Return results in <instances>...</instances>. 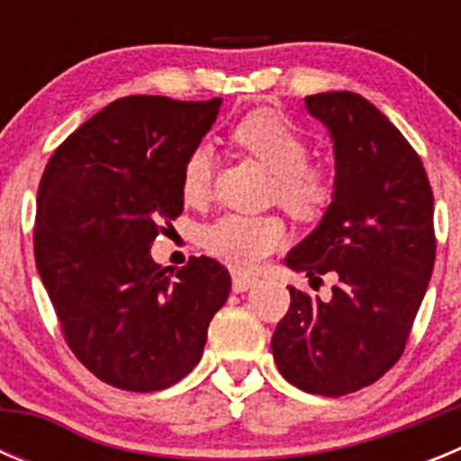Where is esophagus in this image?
I'll use <instances>...</instances> for the list:
<instances>
[{
	"mask_svg": "<svg viewBox=\"0 0 461 461\" xmlns=\"http://www.w3.org/2000/svg\"><path fill=\"white\" fill-rule=\"evenodd\" d=\"M256 276L251 275H242V272H233V291L235 293H244V291H249L251 286L256 284Z\"/></svg>",
	"mask_w": 461,
	"mask_h": 461,
	"instance_id": "obj_1",
	"label": "esophagus"
}]
</instances>
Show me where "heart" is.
<instances>
[{
    "label": "heart",
    "mask_w": 461,
    "mask_h": 461,
    "mask_svg": "<svg viewBox=\"0 0 461 461\" xmlns=\"http://www.w3.org/2000/svg\"><path fill=\"white\" fill-rule=\"evenodd\" d=\"M233 140L272 173L270 195L297 217H316L335 195V173L321 161H309V140L295 124L272 110H258L238 122ZM214 177V152L195 145L182 168V195L203 203ZM286 242V223L276 214L226 212L201 230L207 254L228 266L251 270Z\"/></svg>",
    "instance_id": "obj_1"
}]
</instances>
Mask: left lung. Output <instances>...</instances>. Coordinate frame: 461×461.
Here are the masks:
<instances>
[{
  "mask_svg": "<svg viewBox=\"0 0 461 461\" xmlns=\"http://www.w3.org/2000/svg\"><path fill=\"white\" fill-rule=\"evenodd\" d=\"M335 145V195L286 266L321 281L330 300L291 291L272 335L281 376L341 397L367 388L402 357L434 270V195L425 166L397 126L353 92L304 99Z\"/></svg>",
  "mask_w": 461,
  "mask_h": 461,
  "instance_id": "8db88e82",
  "label": "left lung"
}]
</instances>
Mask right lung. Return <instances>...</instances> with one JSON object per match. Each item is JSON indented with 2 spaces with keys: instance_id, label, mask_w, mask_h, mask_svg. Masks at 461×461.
I'll return each instance as SVG.
<instances>
[{
  "instance_id": "obj_1",
  "label": "right lung",
  "mask_w": 461,
  "mask_h": 461,
  "mask_svg": "<svg viewBox=\"0 0 461 461\" xmlns=\"http://www.w3.org/2000/svg\"><path fill=\"white\" fill-rule=\"evenodd\" d=\"M221 99L124 96L71 133L36 195L34 254L64 339L104 383L154 393L198 365L230 293L214 258L173 276L149 247L182 214V168Z\"/></svg>"
}]
</instances>
